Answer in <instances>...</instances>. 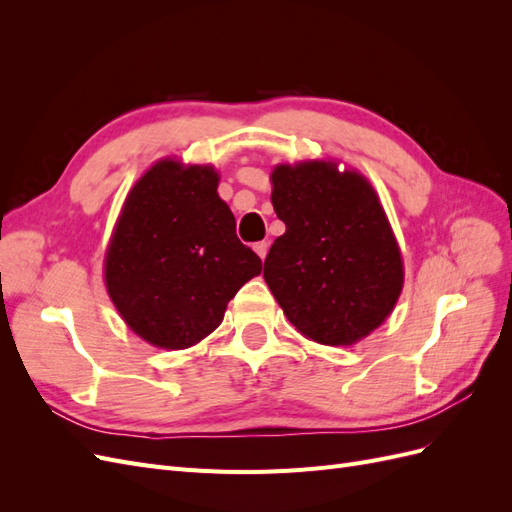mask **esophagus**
Masks as SVG:
<instances>
[{"instance_id": "1", "label": "esophagus", "mask_w": 512, "mask_h": 512, "mask_svg": "<svg viewBox=\"0 0 512 512\" xmlns=\"http://www.w3.org/2000/svg\"><path fill=\"white\" fill-rule=\"evenodd\" d=\"M254 252L260 256V260H265V258H267V252H269V243H267V241L254 243Z\"/></svg>"}]
</instances>
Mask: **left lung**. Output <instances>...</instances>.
<instances>
[{
    "instance_id": "1",
    "label": "left lung",
    "mask_w": 512,
    "mask_h": 512,
    "mask_svg": "<svg viewBox=\"0 0 512 512\" xmlns=\"http://www.w3.org/2000/svg\"><path fill=\"white\" fill-rule=\"evenodd\" d=\"M271 203L286 224L265 260V282L301 335L352 346L389 318L404 262L376 190L335 162L277 164Z\"/></svg>"
}]
</instances>
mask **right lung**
Returning a JSON list of instances; mask_svg holds the SVG:
<instances>
[{
	"instance_id": "obj_1",
	"label": "right lung",
	"mask_w": 512,
	"mask_h": 512,
	"mask_svg": "<svg viewBox=\"0 0 512 512\" xmlns=\"http://www.w3.org/2000/svg\"><path fill=\"white\" fill-rule=\"evenodd\" d=\"M213 166L166 158L134 183L104 258L108 297L128 327L166 350L220 327L228 301L260 275L235 232Z\"/></svg>"
}]
</instances>
